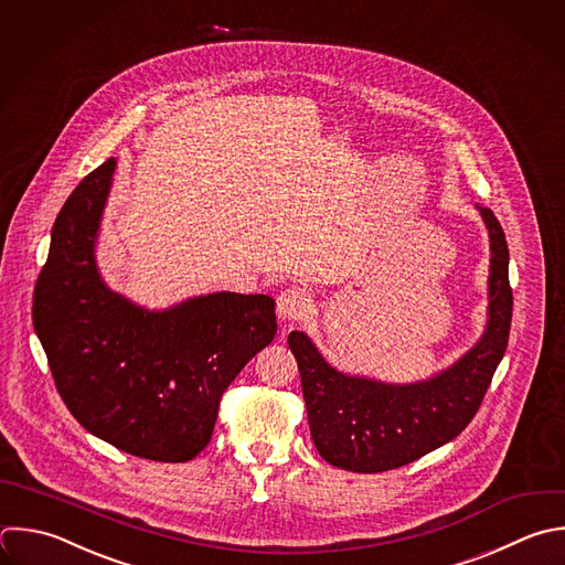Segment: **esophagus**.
<instances>
[{
  "label": "esophagus",
  "mask_w": 565,
  "mask_h": 565,
  "mask_svg": "<svg viewBox=\"0 0 565 565\" xmlns=\"http://www.w3.org/2000/svg\"><path fill=\"white\" fill-rule=\"evenodd\" d=\"M311 309V296L302 287H289L278 296V316L282 320H300Z\"/></svg>",
  "instance_id": "esophagus-1"
}]
</instances>
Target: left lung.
<instances>
[{
    "label": "left lung",
    "instance_id": "8db88e82",
    "mask_svg": "<svg viewBox=\"0 0 565 565\" xmlns=\"http://www.w3.org/2000/svg\"><path fill=\"white\" fill-rule=\"evenodd\" d=\"M479 212L492 252L488 327L483 338L448 371L406 386L349 377L329 366L305 333H289L311 437L331 466L351 472L399 468L455 439L479 411L505 353L512 320L508 243L492 210L479 207Z\"/></svg>",
    "mask_w": 565,
    "mask_h": 565
}]
</instances>
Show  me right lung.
<instances>
[{
    "mask_svg": "<svg viewBox=\"0 0 565 565\" xmlns=\"http://www.w3.org/2000/svg\"><path fill=\"white\" fill-rule=\"evenodd\" d=\"M115 159L68 196L38 278L33 324L55 386L93 435L154 461H190L212 439L221 397L276 335V300L210 294L146 311L99 278L95 238Z\"/></svg>",
    "mask_w": 565,
    "mask_h": 565,
    "instance_id": "right-lung-1",
    "label": "right lung"
}]
</instances>
